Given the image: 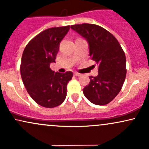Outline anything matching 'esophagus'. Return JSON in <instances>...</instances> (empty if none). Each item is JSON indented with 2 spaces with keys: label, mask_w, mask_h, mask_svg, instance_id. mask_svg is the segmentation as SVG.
<instances>
[{
  "label": "esophagus",
  "mask_w": 149,
  "mask_h": 149,
  "mask_svg": "<svg viewBox=\"0 0 149 149\" xmlns=\"http://www.w3.org/2000/svg\"><path fill=\"white\" fill-rule=\"evenodd\" d=\"M74 76H81V74H80V73H78V72H75L74 73Z\"/></svg>",
  "instance_id": "34e87169"
}]
</instances>
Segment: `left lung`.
<instances>
[{"label": "left lung", "mask_w": 149, "mask_h": 149, "mask_svg": "<svg viewBox=\"0 0 149 149\" xmlns=\"http://www.w3.org/2000/svg\"><path fill=\"white\" fill-rule=\"evenodd\" d=\"M89 43L90 56L99 65L98 75L90 76L83 89L88 100L96 105H106L122 89L127 73L125 54L117 39L103 27L91 24L71 26Z\"/></svg>", "instance_id": "obj_1"}]
</instances>
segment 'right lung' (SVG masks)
<instances>
[{
  "label": "right lung",
  "mask_w": 149,
  "mask_h": 149,
  "mask_svg": "<svg viewBox=\"0 0 149 149\" xmlns=\"http://www.w3.org/2000/svg\"><path fill=\"white\" fill-rule=\"evenodd\" d=\"M69 29L70 26L53 27L40 32L29 42L22 54V81L31 97L43 107H58L66 97L73 73L54 72L49 64L55 62L59 44Z\"/></svg>",
  "instance_id": "1"
}]
</instances>
